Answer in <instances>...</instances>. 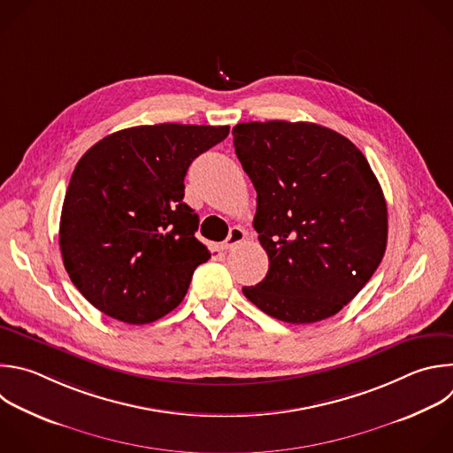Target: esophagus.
Here are the masks:
<instances>
[{"instance_id":"34e87169","label":"esophagus","mask_w":453,"mask_h":453,"mask_svg":"<svg viewBox=\"0 0 453 453\" xmlns=\"http://www.w3.org/2000/svg\"><path fill=\"white\" fill-rule=\"evenodd\" d=\"M245 231L242 229V227H233L231 231H229V236L226 238V242H224V249H233V247H236L238 243H242L243 240H245Z\"/></svg>"}]
</instances>
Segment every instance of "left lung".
Wrapping results in <instances>:
<instances>
[{"instance_id":"1","label":"left lung","mask_w":453,"mask_h":453,"mask_svg":"<svg viewBox=\"0 0 453 453\" xmlns=\"http://www.w3.org/2000/svg\"><path fill=\"white\" fill-rule=\"evenodd\" d=\"M233 136L270 261L243 295L288 324L336 315L386 252L388 208L370 164L349 138L313 122H242Z\"/></svg>"}]
</instances>
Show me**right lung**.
<instances>
[{
  "label": "right lung",
  "instance_id": "1",
  "mask_svg": "<svg viewBox=\"0 0 453 453\" xmlns=\"http://www.w3.org/2000/svg\"><path fill=\"white\" fill-rule=\"evenodd\" d=\"M229 126L155 124L120 129L78 162L60 217L64 266L101 313L150 324L181 304L194 270L211 257L183 203L190 164Z\"/></svg>",
  "mask_w": 453,
  "mask_h": 453
}]
</instances>
